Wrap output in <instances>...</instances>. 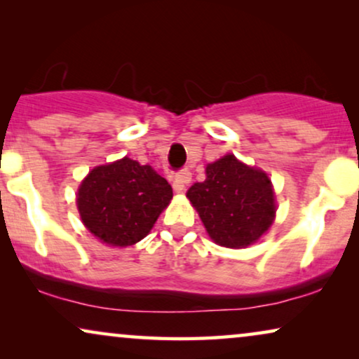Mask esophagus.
<instances>
[{
	"label": "esophagus",
	"instance_id": "esophagus-1",
	"mask_svg": "<svg viewBox=\"0 0 359 359\" xmlns=\"http://www.w3.org/2000/svg\"><path fill=\"white\" fill-rule=\"evenodd\" d=\"M191 176H193V173H191L188 168L181 170V171H178V173H176L175 181H173V188H175L176 193H183L186 184H188L191 181Z\"/></svg>",
	"mask_w": 359,
	"mask_h": 359
}]
</instances>
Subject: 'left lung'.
<instances>
[{
  "label": "left lung",
  "mask_w": 359,
  "mask_h": 359,
  "mask_svg": "<svg viewBox=\"0 0 359 359\" xmlns=\"http://www.w3.org/2000/svg\"><path fill=\"white\" fill-rule=\"evenodd\" d=\"M215 243L243 248L257 242L274 220V193L263 171L250 168L233 155H225L205 168V180L188 189Z\"/></svg>",
  "instance_id": "1"
}]
</instances>
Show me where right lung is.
<instances>
[{
  "instance_id": "1",
  "label": "right lung",
  "mask_w": 359,
  "mask_h": 359,
  "mask_svg": "<svg viewBox=\"0 0 359 359\" xmlns=\"http://www.w3.org/2000/svg\"><path fill=\"white\" fill-rule=\"evenodd\" d=\"M173 198L168 181L149 165L122 158L97 166L78 191L86 229L102 242L129 247L145 237Z\"/></svg>"
}]
</instances>
